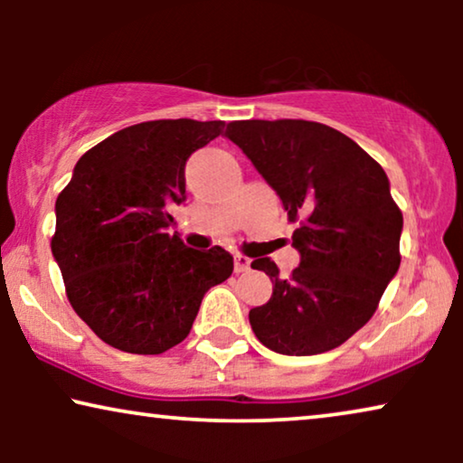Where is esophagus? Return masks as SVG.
I'll return each instance as SVG.
<instances>
[{"label":"esophagus","instance_id":"obj_1","mask_svg":"<svg viewBox=\"0 0 463 463\" xmlns=\"http://www.w3.org/2000/svg\"><path fill=\"white\" fill-rule=\"evenodd\" d=\"M233 269H236V274L249 271L250 269V259L244 257V255H236V257H233Z\"/></svg>","mask_w":463,"mask_h":463}]
</instances>
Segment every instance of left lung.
<instances>
[{
  "label": "left lung",
  "instance_id": "left-lung-1",
  "mask_svg": "<svg viewBox=\"0 0 463 463\" xmlns=\"http://www.w3.org/2000/svg\"><path fill=\"white\" fill-rule=\"evenodd\" d=\"M257 173L299 221V268L288 278L255 259L274 284L249 314L252 333L284 356H314L344 344L375 314L401 265L402 213L383 168L344 132L306 119H246L227 126Z\"/></svg>",
  "mask_w": 463,
  "mask_h": 463
}]
</instances>
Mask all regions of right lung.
I'll return each instance as SVG.
<instances>
[{"label": "right lung", "mask_w": 463, "mask_h": 463, "mask_svg": "<svg viewBox=\"0 0 463 463\" xmlns=\"http://www.w3.org/2000/svg\"><path fill=\"white\" fill-rule=\"evenodd\" d=\"M225 122L156 119L118 130L80 157L56 198L52 255L75 314L128 354H162L192 331L206 290L233 257L195 250L168 227L185 202V164Z\"/></svg>", "instance_id": "add662e5"}]
</instances>
